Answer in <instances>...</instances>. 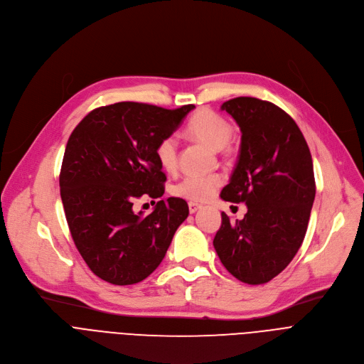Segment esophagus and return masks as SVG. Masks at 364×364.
I'll list each match as a JSON object with an SVG mask.
<instances>
[{"label": "esophagus", "mask_w": 364, "mask_h": 364, "mask_svg": "<svg viewBox=\"0 0 364 364\" xmlns=\"http://www.w3.org/2000/svg\"><path fill=\"white\" fill-rule=\"evenodd\" d=\"M201 209V204H198V203H194V201H190L188 203V210H190V213L193 215V213H196L197 210H200Z\"/></svg>", "instance_id": "esophagus-1"}]
</instances>
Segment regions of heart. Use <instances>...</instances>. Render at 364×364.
<instances>
[{"label": "heart", "mask_w": 364, "mask_h": 364, "mask_svg": "<svg viewBox=\"0 0 364 364\" xmlns=\"http://www.w3.org/2000/svg\"><path fill=\"white\" fill-rule=\"evenodd\" d=\"M187 132L215 149H222L232 138L233 128L222 115L210 109H201L188 121ZM155 157L164 170L174 171L178 164L176 138L171 135L161 138L155 145ZM220 184L222 176L216 173L188 174L174 186L173 191L176 196L203 201L209 198Z\"/></svg>", "instance_id": "1"}]
</instances>
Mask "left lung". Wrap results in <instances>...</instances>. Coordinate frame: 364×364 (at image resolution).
Segmentation results:
<instances>
[{"instance_id": "left-lung-1", "label": "left lung", "mask_w": 364, "mask_h": 364, "mask_svg": "<svg viewBox=\"0 0 364 364\" xmlns=\"http://www.w3.org/2000/svg\"><path fill=\"white\" fill-rule=\"evenodd\" d=\"M242 131L240 154L220 197L247 213L222 226L213 245L223 267L249 285L281 274L302 245L316 197L313 159L295 121L279 107L240 96L225 102Z\"/></svg>"}]
</instances>
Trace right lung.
I'll return each mask as SVG.
<instances>
[{"label": "right lung", "instance_id": "add662e5", "mask_svg": "<svg viewBox=\"0 0 364 364\" xmlns=\"http://www.w3.org/2000/svg\"><path fill=\"white\" fill-rule=\"evenodd\" d=\"M194 105L164 109L118 102L89 112L73 129L60 170V196L73 242L90 271L114 285L141 282L159 268L186 200H159L152 213L134 212L142 196L160 198L167 180L155 145L171 135ZM155 203V201H154Z\"/></svg>", "mask_w": 364, "mask_h": 364}]
</instances>
